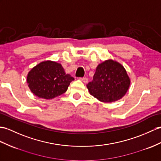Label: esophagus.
<instances>
[{
	"instance_id": "1",
	"label": "esophagus",
	"mask_w": 161,
	"mask_h": 161,
	"mask_svg": "<svg viewBox=\"0 0 161 161\" xmlns=\"http://www.w3.org/2000/svg\"><path fill=\"white\" fill-rule=\"evenodd\" d=\"M80 80L83 81V83H87V82H88V78H86V77H85V78H80Z\"/></svg>"
}]
</instances>
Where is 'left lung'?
Returning a JSON list of instances; mask_svg holds the SVG:
<instances>
[{
	"label": "left lung",
	"instance_id": "8db88e82",
	"mask_svg": "<svg viewBox=\"0 0 161 161\" xmlns=\"http://www.w3.org/2000/svg\"><path fill=\"white\" fill-rule=\"evenodd\" d=\"M130 85L126 69L117 61L106 60L97 66L93 79L87 85L89 93L103 103L122 98Z\"/></svg>",
	"mask_w": 161,
	"mask_h": 161
}]
</instances>
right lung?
Returning a JSON list of instances; mask_svg holds the SVG:
<instances>
[{
  "label": "right lung",
  "mask_w": 161,
  "mask_h": 161,
  "mask_svg": "<svg viewBox=\"0 0 161 161\" xmlns=\"http://www.w3.org/2000/svg\"><path fill=\"white\" fill-rule=\"evenodd\" d=\"M74 80L65 72L61 64L53 61L40 63L30 70L27 83L34 95L46 100L64 93Z\"/></svg>",
  "instance_id": "add662e5"
}]
</instances>
